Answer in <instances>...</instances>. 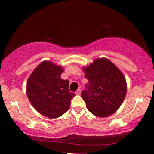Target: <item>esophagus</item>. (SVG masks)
Returning <instances> with one entry per match:
<instances>
[{
	"instance_id": "1",
	"label": "esophagus",
	"mask_w": 154,
	"mask_h": 154,
	"mask_svg": "<svg viewBox=\"0 0 154 154\" xmlns=\"http://www.w3.org/2000/svg\"><path fill=\"white\" fill-rule=\"evenodd\" d=\"M81 90L80 89H78L77 91L75 92V94H81Z\"/></svg>"
}]
</instances>
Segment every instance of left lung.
<instances>
[{"instance_id": "obj_1", "label": "left lung", "mask_w": 154, "mask_h": 154, "mask_svg": "<svg viewBox=\"0 0 154 154\" xmlns=\"http://www.w3.org/2000/svg\"><path fill=\"white\" fill-rule=\"evenodd\" d=\"M88 79L81 97L88 111L97 117L115 113L123 103L127 91L125 77L119 69L106 58L97 59L83 68Z\"/></svg>"}]
</instances>
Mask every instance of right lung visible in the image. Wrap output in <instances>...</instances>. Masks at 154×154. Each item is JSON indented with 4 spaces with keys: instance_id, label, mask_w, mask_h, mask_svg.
I'll return each mask as SVG.
<instances>
[{
    "instance_id": "1",
    "label": "right lung",
    "mask_w": 154,
    "mask_h": 154,
    "mask_svg": "<svg viewBox=\"0 0 154 154\" xmlns=\"http://www.w3.org/2000/svg\"><path fill=\"white\" fill-rule=\"evenodd\" d=\"M62 66L43 61L34 69L26 83V94L38 112L50 119L69 110L75 94L69 91L68 80H62Z\"/></svg>"
}]
</instances>
